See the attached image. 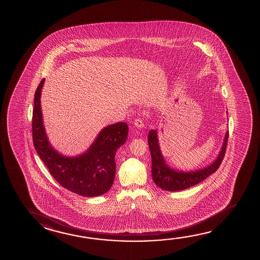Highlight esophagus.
Wrapping results in <instances>:
<instances>
[{
    "instance_id": "esophagus-1",
    "label": "esophagus",
    "mask_w": 260,
    "mask_h": 260,
    "mask_svg": "<svg viewBox=\"0 0 260 260\" xmlns=\"http://www.w3.org/2000/svg\"><path fill=\"white\" fill-rule=\"evenodd\" d=\"M134 126H135V128H142L144 127V123H143V121H142V119H136L134 120Z\"/></svg>"
}]
</instances>
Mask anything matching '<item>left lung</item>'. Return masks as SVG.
<instances>
[{"label":"left lung","instance_id":"8db88e82","mask_svg":"<svg viewBox=\"0 0 260 260\" xmlns=\"http://www.w3.org/2000/svg\"><path fill=\"white\" fill-rule=\"evenodd\" d=\"M228 132H225L223 144L216 159L212 164L194 171H179L166 164L159 148L157 129H150L148 144L151 156V175L154 183L165 191H176L193 186L214 173L222 162L228 145Z\"/></svg>","mask_w":260,"mask_h":260}]
</instances>
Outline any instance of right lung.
<instances>
[{
    "label": "right lung",
    "instance_id": "1",
    "mask_svg": "<svg viewBox=\"0 0 260 260\" xmlns=\"http://www.w3.org/2000/svg\"><path fill=\"white\" fill-rule=\"evenodd\" d=\"M45 80L37 87L32 110V141L37 153L51 175L69 191L87 197L105 193L114 182L115 154L126 142L128 125L117 122L102 128L82 154L69 157L60 153L51 145L43 121L40 99Z\"/></svg>",
    "mask_w": 260,
    "mask_h": 260
}]
</instances>
